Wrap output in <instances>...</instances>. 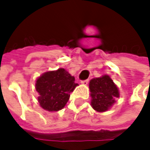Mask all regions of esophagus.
I'll list each match as a JSON object with an SVG mask.
<instances>
[{
	"mask_svg": "<svg viewBox=\"0 0 150 150\" xmlns=\"http://www.w3.org/2000/svg\"><path fill=\"white\" fill-rule=\"evenodd\" d=\"M81 83L82 85H88V80H84V81H81Z\"/></svg>",
	"mask_w": 150,
	"mask_h": 150,
	"instance_id": "esophagus-1",
	"label": "esophagus"
}]
</instances>
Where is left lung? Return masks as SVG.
<instances>
[{
  "label": "left lung",
  "instance_id": "obj_1",
  "mask_svg": "<svg viewBox=\"0 0 150 150\" xmlns=\"http://www.w3.org/2000/svg\"><path fill=\"white\" fill-rule=\"evenodd\" d=\"M91 107L97 112L108 111L120 97L118 87L108 75L93 78L89 81Z\"/></svg>",
  "mask_w": 150,
  "mask_h": 150
}]
</instances>
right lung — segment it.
I'll return each instance as SVG.
<instances>
[{
  "label": "right lung",
  "mask_w": 150,
  "mask_h": 150,
  "mask_svg": "<svg viewBox=\"0 0 150 150\" xmlns=\"http://www.w3.org/2000/svg\"><path fill=\"white\" fill-rule=\"evenodd\" d=\"M76 86L75 77L64 69L45 72L35 81L38 103L47 111H59L65 107Z\"/></svg>",
  "instance_id": "1"
}]
</instances>
